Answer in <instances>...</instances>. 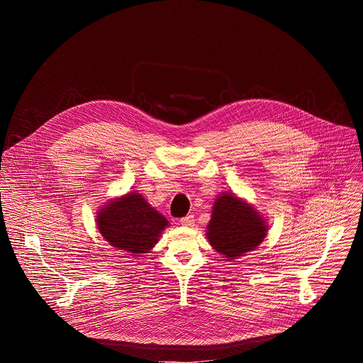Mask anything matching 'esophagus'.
Wrapping results in <instances>:
<instances>
[{
  "instance_id": "1",
  "label": "esophagus",
  "mask_w": 363,
  "mask_h": 363,
  "mask_svg": "<svg viewBox=\"0 0 363 363\" xmlns=\"http://www.w3.org/2000/svg\"><path fill=\"white\" fill-rule=\"evenodd\" d=\"M194 216H186V217H182L179 220V224L184 225V227H192L194 225Z\"/></svg>"
}]
</instances>
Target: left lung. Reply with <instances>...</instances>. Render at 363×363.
Listing matches in <instances>:
<instances>
[{"label": "left lung", "instance_id": "obj_1", "mask_svg": "<svg viewBox=\"0 0 363 363\" xmlns=\"http://www.w3.org/2000/svg\"><path fill=\"white\" fill-rule=\"evenodd\" d=\"M210 244L227 258H237L260 245L267 225L252 206L233 194H223L214 202L206 228Z\"/></svg>", "mask_w": 363, "mask_h": 363}]
</instances>
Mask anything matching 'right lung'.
I'll return each instance as SVG.
<instances>
[{
    "instance_id": "obj_1",
    "label": "right lung",
    "mask_w": 363,
    "mask_h": 363,
    "mask_svg": "<svg viewBox=\"0 0 363 363\" xmlns=\"http://www.w3.org/2000/svg\"><path fill=\"white\" fill-rule=\"evenodd\" d=\"M96 221L100 234L111 245L135 255L147 252L168 225V220L136 192L103 206Z\"/></svg>"
}]
</instances>
